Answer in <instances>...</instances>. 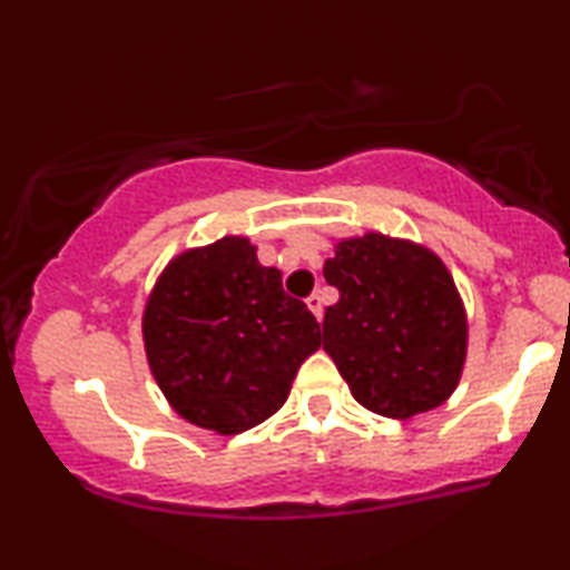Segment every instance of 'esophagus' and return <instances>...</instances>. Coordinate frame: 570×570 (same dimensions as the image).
<instances>
[{
	"mask_svg": "<svg viewBox=\"0 0 570 570\" xmlns=\"http://www.w3.org/2000/svg\"><path fill=\"white\" fill-rule=\"evenodd\" d=\"M305 303H307V307H311V313H313V316H316L318 322H322V316H324V299H322V294H318V292H313L311 297L305 299Z\"/></svg>",
	"mask_w": 570,
	"mask_h": 570,
	"instance_id": "34e87169",
	"label": "esophagus"
}]
</instances>
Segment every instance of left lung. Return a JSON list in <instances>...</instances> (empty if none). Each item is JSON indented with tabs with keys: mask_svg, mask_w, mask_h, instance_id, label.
Wrapping results in <instances>:
<instances>
[{
	"mask_svg": "<svg viewBox=\"0 0 570 570\" xmlns=\"http://www.w3.org/2000/svg\"><path fill=\"white\" fill-rule=\"evenodd\" d=\"M324 278V351L353 399L407 421L448 402L463 375L469 316L440 254L377 230L340 238Z\"/></svg>",
	"mask_w": 570,
	"mask_h": 570,
	"instance_id": "left-lung-1",
	"label": "left lung"
}]
</instances>
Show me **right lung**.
<instances>
[{
  "instance_id": "1",
  "label": "right lung",
  "mask_w": 570,
  "mask_h": 570,
  "mask_svg": "<svg viewBox=\"0 0 570 570\" xmlns=\"http://www.w3.org/2000/svg\"><path fill=\"white\" fill-rule=\"evenodd\" d=\"M141 337L176 415L222 436L284 407L299 364L322 348L316 316L246 235L176 254L144 305Z\"/></svg>"
}]
</instances>
